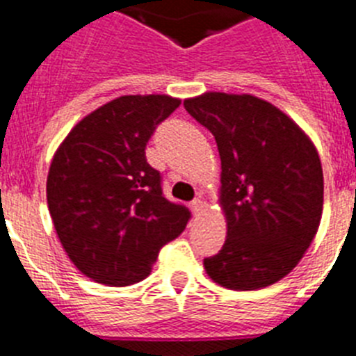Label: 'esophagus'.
<instances>
[{"label":"esophagus","mask_w":356,"mask_h":356,"mask_svg":"<svg viewBox=\"0 0 356 356\" xmlns=\"http://www.w3.org/2000/svg\"><path fill=\"white\" fill-rule=\"evenodd\" d=\"M203 209H205V201L200 200V197H197V200H194L193 203H191V210H193L194 216H200V213L203 212Z\"/></svg>","instance_id":"esophagus-1"}]
</instances>
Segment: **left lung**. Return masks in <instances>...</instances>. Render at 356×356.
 Returning a JSON list of instances; mask_svg holds the SVG:
<instances>
[{"instance_id": "left-lung-1", "label": "left lung", "mask_w": 356, "mask_h": 356, "mask_svg": "<svg viewBox=\"0 0 356 356\" xmlns=\"http://www.w3.org/2000/svg\"><path fill=\"white\" fill-rule=\"evenodd\" d=\"M210 130L221 156V251L203 260L221 287L276 284L303 259L323 213V168L316 146L287 114L251 94L205 92L184 102Z\"/></svg>"}]
</instances>
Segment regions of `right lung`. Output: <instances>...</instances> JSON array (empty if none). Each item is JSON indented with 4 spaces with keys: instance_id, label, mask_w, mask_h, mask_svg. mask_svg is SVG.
<instances>
[{
    "instance_id": "right-lung-1",
    "label": "right lung",
    "mask_w": 356,
    "mask_h": 356,
    "mask_svg": "<svg viewBox=\"0 0 356 356\" xmlns=\"http://www.w3.org/2000/svg\"><path fill=\"white\" fill-rule=\"evenodd\" d=\"M180 106L165 94L121 96L85 115L51 160L46 184L56 235L87 278L110 287L137 284L159 251L187 226V207L162 194L146 144Z\"/></svg>"
}]
</instances>
